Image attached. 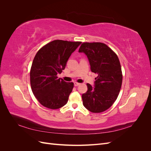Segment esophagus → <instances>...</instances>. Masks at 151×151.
Segmentation results:
<instances>
[{
	"instance_id": "1",
	"label": "esophagus",
	"mask_w": 151,
	"mask_h": 151,
	"mask_svg": "<svg viewBox=\"0 0 151 151\" xmlns=\"http://www.w3.org/2000/svg\"><path fill=\"white\" fill-rule=\"evenodd\" d=\"M80 84H81L80 83H77V82H75V83H74V86H79Z\"/></svg>"
}]
</instances>
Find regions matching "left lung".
I'll return each mask as SVG.
<instances>
[{"instance_id":"left-lung-1","label":"left lung","mask_w":151,"mask_h":151,"mask_svg":"<svg viewBox=\"0 0 151 151\" xmlns=\"http://www.w3.org/2000/svg\"><path fill=\"white\" fill-rule=\"evenodd\" d=\"M88 58L91 70L98 75L94 88L87 84L82 96L83 105L93 113L106 111L115 103L122 84V72L117 55L106 44L84 42L79 50Z\"/></svg>"}]
</instances>
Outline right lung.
<instances>
[{"label":"right lung","mask_w":151,"mask_h":151,"mask_svg":"<svg viewBox=\"0 0 151 151\" xmlns=\"http://www.w3.org/2000/svg\"><path fill=\"white\" fill-rule=\"evenodd\" d=\"M81 42L53 40L41 48L33 59L30 70L32 92L39 103L50 109L65 105L74 83L58 78L65 69L68 58Z\"/></svg>","instance_id":"add662e5"}]
</instances>
